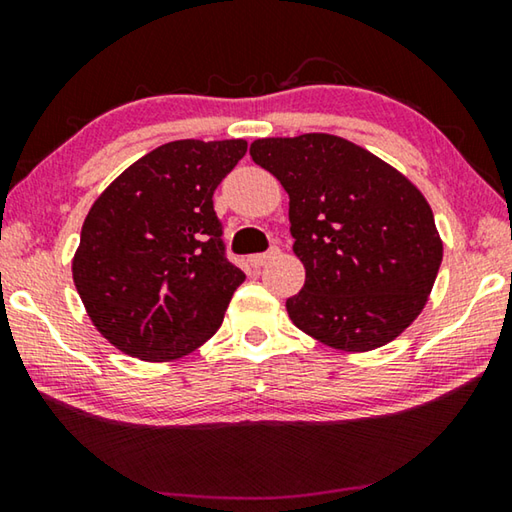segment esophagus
Wrapping results in <instances>:
<instances>
[{
	"label": "esophagus",
	"instance_id": "1",
	"mask_svg": "<svg viewBox=\"0 0 512 512\" xmlns=\"http://www.w3.org/2000/svg\"><path fill=\"white\" fill-rule=\"evenodd\" d=\"M280 255V248H271L268 250V253H259V255H250L248 257V262H250V266H255V268H259V266H264L268 259H273V257H277Z\"/></svg>",
	"mask_w": 512,
	"mask_h": 512
}]
</instances>
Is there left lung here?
Listing matches in <instances>:
<instances>
[{
  "mask_svg": "<svg viewBox=\"0 0 512 512\" xmlns=\"http://www.w3.org/2000/svg\"><path fill=\"white\" fill-rule=\"evenodd\" d=\"M250 155L289 194L293 253L305 264V287L287 300L293 325L345 352L400 336L427 305L443 262L420 189L327 133L264 137Z\"/></svg>",
  "mask_w": 512,
  "mask_h": 512,
  "instance_id": "obj_1",
  "label": "left lung"
}]
</instances>
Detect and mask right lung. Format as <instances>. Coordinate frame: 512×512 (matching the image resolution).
Listing matches in <instances>:
<instances>
[{"instance_id": "1", "label": "right lung", "mask_w": 512, "mask_h": 512, "mask_svg": "<svg viewBox=\"0 0 512 512\" xmlns=\"http://www.w3.org/2000/svg\"><path fill=\"white\" fill-rule=\"evenodd\" d=\"M246 140H176L133 162L85 216L72 275L117 350L171 361L212 339L246 275L225 257L214 189Z\"/></svg>"}]
</instances>
